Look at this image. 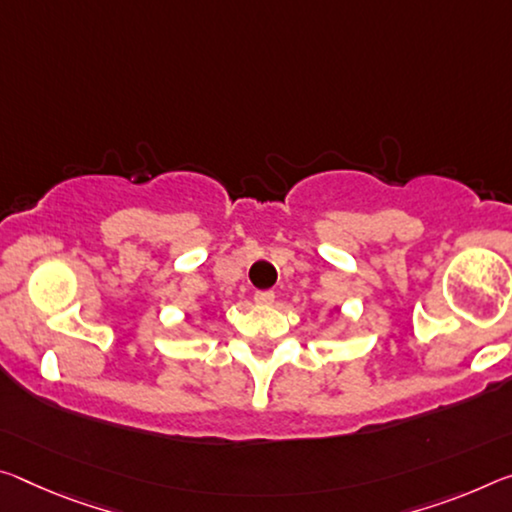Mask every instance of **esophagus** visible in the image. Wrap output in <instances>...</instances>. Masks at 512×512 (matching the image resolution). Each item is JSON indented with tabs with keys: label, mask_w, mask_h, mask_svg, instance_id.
Instances as JSON below:
<instances>
[{
	"label": "esophagus",
	"mask_w": 512,
	"mask_h": 512,
	"mask_svg": "<svg viewBox=\"0 0 512 512\" xmlns=\"http://www.w3.org/2000/svg\"><path fill=\"white\" fill-rule=\"evenodd\" d=\"M273 300H275L273 291H257V294H255L257 305H273Z\"/></svg>",
	"instance_id": "esophagus-1"
}]
</instances>
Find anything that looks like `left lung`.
<instances>
[{"label":"left lung","mask_w":512,"mask_h":512,"mask_svg":"<svg viewBox=\"0 0 512 512\" xmlns=\"http://www.w3.org/2000/svg\"><path fill=\"white\" fill-rule=\"evenodd\" d=\"M335 312H337V314H339V307H335Z\"/></svg>","instance_id":"left-lung-1"}]
</instances>
